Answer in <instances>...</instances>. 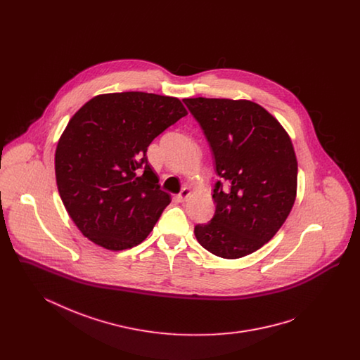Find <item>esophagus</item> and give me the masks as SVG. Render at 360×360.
I'll return each mask as SVG.
<instances>
[{
    "mask_svg": "<svg viewBox=\"0 0 360 360\" xmlns=\"http://www.w3.org/2000/svg\"><path fill=\"white\" fill-rule=\"evenodd\" d=\"M190 194H191V190L188 188H184L181 190V193L176 195V198H178L179 202H185V201L188 200V197Z\"/></svg>",
    "mask_w": 360,
    "mask_h": 360,
    "instance_id": "1",
    "label": "esophagus"
}]
</instances>
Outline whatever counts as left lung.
I'll return each instance as SVG.
<instances>
[{"instance_id": "obj_1", "label": "left lung", "mask_w": 360, "mask_h": 360, "mask_svg": "<svg viewBox=\"0 0 360 360\" xmlns=\"http://www.w3.org/2000/svg\"><path fill=\"white\" fill-rule=\"evenodd\" d=\"M214 156L216 212L197 224L198 243L216 257L250 255L274 238L297 195V158L288 132L248 100L185 98Z\"/></svg>"}]
</instances>
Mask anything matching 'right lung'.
Returning a JSON list of instances; mask_svg holds the SVG:
<instances>
[{"label":"right lung","instance_id":"add662e5","mask_svg":"<svg viewBox=\"0 0 360 360\" xmlns=\"http://www.w3.org/2000/svg\"><path fill=\"white\" fill-rule=\"evenodd\" d=\"M188 115L175 97L100 94L71 117L55 151L59 195L82 235L110 251L140 244L172 197L147 159L155 137Z\"/></svg>","mask_w":360,"mask_h":360}]
</instances>
